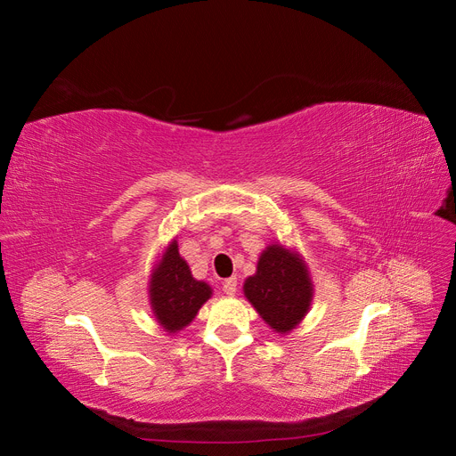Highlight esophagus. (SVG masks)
<instances>
[{"instance_id":"34e87169","label":"esophagus","mask_w":456,"mask_h":456,"mask_svg":"<svg viewBox=\"0 0 456 456\" xmlns=\"http://www.w3.org/2000/svg\"><path fill=\"white\" fill-rule=\"evenodd\" d=\"M223 291L228 295V297H233L238 291V278H228L224 283H223Z\"/></svg>"}]
</instances>
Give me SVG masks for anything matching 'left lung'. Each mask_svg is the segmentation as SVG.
<instances>
[{
    "mask_svg": "<svg viewBox=\"0 0 456 456\" xmlns=\"http://www.w3.org/2000/svg\"><path fill=\"white\" fill-rule=\"evenodd\" d=\"M314 293L306 258L281 241H272L262 249L255 273L243 281L245 298L262 322L281 337L305 322Z\"/></svg>",
    "mask_w": 456,
    "mask_h": 456,
    "instance_id": "1",
    "label": "left lung"
}]
</instances>
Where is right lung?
I'll return each instance as SVG.
<instances>
[{"mask_svg": "<svg viewBox=\"0 0 456 456\" xmlns=\"http://www.w3.org/2000/svg\"><path fill=\"white\" fill-rule=\"evenodd\" d=\"M146 293L156 323L167 335H176L196 320L201 306L213 297V287L191 275L173 238L161 247L151 265Z\"/></svg>", "mask_w": 456, "mask_h": 456, "instance_id": "right-lung-1", "label": "right lung"}]
</instances>
